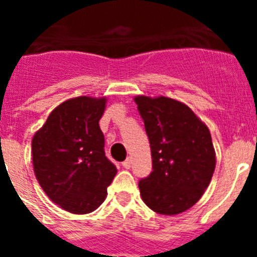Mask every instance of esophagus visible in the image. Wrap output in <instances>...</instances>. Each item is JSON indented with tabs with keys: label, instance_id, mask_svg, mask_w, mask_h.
<instances>
[{
	"label": "esophagus",
	"instance_id": "34e87169",
	"mask_svg": "<svg viewBox=\"0 0 257 257\" xmlns=\"http://www.w3.org/2000/svg\"><path fill=\"white\" fill-rule=\"evenodd\" d=\"M131 165H133V162H131V160L130 158H127L126 161H123V162H122V166H123L124 169H131Z\"/></svg>",
	"mask_w": 257,
	"mask_h": 257
}]
</instances>
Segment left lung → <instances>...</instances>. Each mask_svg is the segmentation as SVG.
<instances>
[{
    "instance_id": "left-lung-1",
    "label": "left lung",
    "mask_w": 257,
    "mask_h": 257,
    "mask_svg": "<svg viewBox=\"0 0 257 257\" xmlns=\"http://www.w3.org/2000/svg\"><path fill=\"white\" fill-rule=\"evenodd\" d=\"M152 152V170L140 179L143 201L162 215L194 206L215 171V151L207 126L185 104L170 97H135Z\"/></svg>"
}]
</instances>
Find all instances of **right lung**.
<instances>
[{
    "label": "right lung",
    "instance_id": "add662e5",
    "mask_svg": "<svg viewBox=\"0 0 257 257\" xmlns=\"http://www.w3.org/2000/svg\"><path fill=\"white\" fill-rule=\"evenodd\" d=\"M105 101L79 96L61 103L32 140L33 169L41 188L72 213L96 210L117 174L105 156L99 127Z\"/></svg>",
    "mask_w": 257,
    "mask_h": 257
}]
</instances>
